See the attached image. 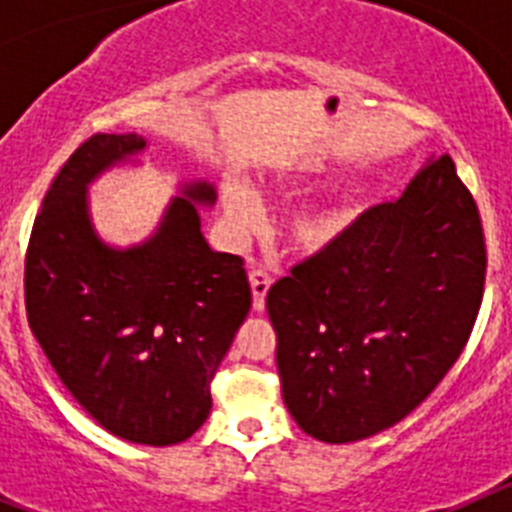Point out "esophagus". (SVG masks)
<instances>
[{
  "instance_id": "esophagus-1",
  "label": "esophagus",
  "mask_w": 512,
  "mask_h": 512,
  "mask_svg": "<svg viewBox=\"0 0 512 512\" xmlns=\"http://www.w3.org/2000/svg\"><path fill=\"white\" fill-rule=\"evenodd\" d=\"M248 282H251L253 292V310L261 312L266 307V292L271 287V277L264 269H251L248 271Z\"/></svg>"
}]
</instances>
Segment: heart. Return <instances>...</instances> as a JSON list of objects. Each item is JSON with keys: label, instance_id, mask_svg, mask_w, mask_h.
Masks as SVG:
<instances>
[{"label": "heart", "instance_id": "1", "mask_svg": "<svg viewBox=\"0 0 512 512\" xmlns=\"http://www.w3.org/2000/svg\"><path fill=\"white\" fill-rule=\"evenodd\" d=\"M225 212L235 225H243V228L256 220V205L241 189L225 192ZM348 225H351V212L338 210V207L305 212L289 225V243L302 253H323L341 241Z\"/></svg>", "mask_w": 512, "mask_h": 512}]
</instances>
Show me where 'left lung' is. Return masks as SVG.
Segmentation results:
<instances>
[{"label": "left lung", "instance_id": "1", "mask_svg": "<svg viewBox=\"0 0 512 512\" xmlns=\"http://www.w3.org/2000/svg\"><path fill=\"white\" fill-rule=\"evenodd\" d=\"M485 269L482 220L451 156L295 266L266 295L295 423L351 443L413 413L467 346Z\"/></svg>", "mask_w": 512, "mask_h": 512}]
</instances>
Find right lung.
<instances>
[{
	"label": "right lung",
	"instance_id": "obj_1",
	"mask_svg": "<svg viewBox=\"0 0 512 512\" xmlns=\"http://www.w3.org/2000/svg\"><path fill=\"white\" fill-rule=\"evenodd\" d=\"M143 135H92L45 194L25 259L27 323L104 431L146 446L192 436L212 408L210 382L251 310L241 256L212 251L200 207L210 182L179 184L153 235L128 248L102 241L89 184L140 164Z\"/></svg>",
	"mask_w": 512,
	"mask_h": 512
}]
</instances>
